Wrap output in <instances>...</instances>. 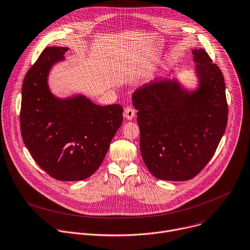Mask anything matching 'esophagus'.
Instances as JSON below:
<instances>
[{
    "label": "esophagus",
    "mask_w": 250,
    "mask_h": 250,
    "mask_svg": "<svg viewBox=\"0 0 250 250\" xmlns=\"http://www.w3.org/2000/svg\"><path fill=\"white\" fill-rule=\"evenodd\" d=\"M134 116H135V110L132 107L127 106L125 109V118H126L127 120H132Z\"/></svg>",
    "instance_id": "34e87169"
}]
</instances>
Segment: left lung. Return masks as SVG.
Returning a JSON list of instances; mask_svg holds the SVG:
<instances>
[{"label": "left lung", "instance_id": "8db88e82", "mask_svg": "<svg viewBox=\"0 0 250 250\" xmlns=\"http://www.w3.org/2000/svg\"><path fill=\"white\" fill-rule=\"evenodd\" d=\"M200 87L183 90L174 80H154L132 95L140 128V152L157 179L184 182L213 157L228 123L225 79L203 49L192 51Z\"/></svg>", "mask_w": 250, "mask_h": 250}]
</instances>
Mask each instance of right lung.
<instances>
[{"mask_svg":"<svg viewBox=\"0 0 250 250\" xmlns=\"http://www.w3.org/2000/svg\"><path fill=\"white\" fill-rule=\"evenodd\" d=\"M66 47H47L22 83L21 131L32 158L49 176L62 182L84 180L102 164L123 123L119 104L99 106L83 96L55 98L48 72L63 60Z\"/></svg>","mask_w":250,"mask_h":250,"instance_id":"1","label":"right lung"}]
</instances>
